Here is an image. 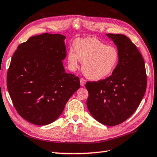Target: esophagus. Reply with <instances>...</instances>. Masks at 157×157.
Instances as JSON below:
<instances>
[{"instance_id": "esophagus-1", "label": "esophagus", "mask_w": 157, "mask_h": 157, "mask_svg": "<svg viewBox=\"0 0 157 157\" xmlns=\"http://www.w3.org/2000/svg\"><path fill=\"white\" fill-rule=\"evenodd\" d=\"M85 84H86L85 79L84 78H81L80 79V84H81L82 86H84L85 85Z\"/></svg>"}]
</instances>
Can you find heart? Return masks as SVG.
I'll list each match as a JSON object with an SVG mask.
<instances>
[{
    "mask_svg": "<svg viewBox=\"0 0 157 157\" xmlns=\"http://www.w3.org/2000/svg\"><path fill=\"white\" fill-rule=\"evenodd\" d=\"M117 49L103 44L96 38L76 40L75 48L68 52L70 68L75 71L82 60V71L92 80H101L112 74L119 61Z\"/></svg>",
    "mask_w": 157,
    "mask_h": 157,
    "instance_id": "1",
    "label": "heart"
}]
</instances>
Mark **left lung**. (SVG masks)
I'll return each mask as SVG.
<instances>
[{"label":"left lung","mask_w":157,"mask_h":157,"mask_svg":"<svg viewBox=\"0 0 157 157\" xmlns=\"http://www.w3.org/2000/svg\"><path fill=\"white\" fill-rule=\"evenodd\" d=\"M117 47L119 61L112 75L88 82L86 104L93 118L106 126L125 121L136 111L146 93L147 76L144 58L127 36L106 35Z\"/></svg>","instance_id":"obj_1"}]
</instances>
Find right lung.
Wrapping results in <instances>:
<instances>
[{"mask_svg":"<svg viewBox=\"0 0 157 157\" xmlns=\"http://www.w3.org/2000/svg\"><path fill=\"white\" fill-rule=\"evenodd\" d=\"M65 38L49 33L31 36L12 56L7 76L9 93L17 113L32 124L56 121L80 87L78 77L64 69Z\"/></svg>","mask_w":157,"mask_h":157,"instance_id":"1","label":"right lung"}]
</instances>
